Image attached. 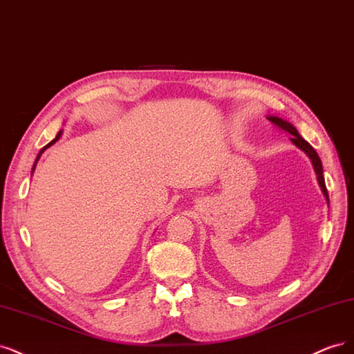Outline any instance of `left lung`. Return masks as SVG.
Segmentation results:
<instances>
[{
  "label": "left lung",
  "instance_id": "left-lung-1",
  "mask_svg": "<svg viewBox=\"0 0 354 354\" xmlns=\"http://www.w3.org/2000/svg\"><path fill=\"white\" fill-rule=\"evenodd\" d=\"M268 120H270V122H272L273 124H275V127H278L279 129H282V131H285V132L291 133V135H292V136H291V141L295 144V147H299L301 151H304L307 156H309V158L312 160V165H313L315 172H316V175H317L319 187H321V189H322V192H324V196H325V198H326V201H328V204H329V197H328V191H326L325 179H324L322 162H321V158H319L317 153L315 151V148H313L309 142H307L306 140H303V138H301L300 133L297 132V129H295L290 122L283 120V119H281V118H277V116H268Z\"/></svg>",
  "mask_w": 354,
  "mask_h": 354
}]
</instances>
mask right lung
<instances>
[{"label": "right lung", "instance_id": "1", "mask_svg": "<svg viewBox=\"0 0 354 354\" xmlns=\"http://www.w3.org/2000/svg\"><path fill=\"white\" fill-rule=\"evenodd\" d=\"M60 136H62V131H59V133H57V136H55V138L51 141V142H48L47 145H45L44 148H41V151L38 153V157H37V160H35V165H33V167H32V174H33V170H35V167H37V163H38V160H39V157H41V154L45 151V150H47V148L48 147H51L53 144H55V141H59V138H60Z\"/></svg>", "mask_w": 354, "mask_h": 354}]
</instances>
